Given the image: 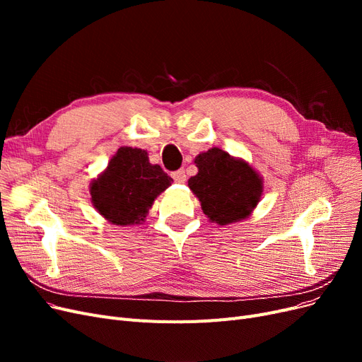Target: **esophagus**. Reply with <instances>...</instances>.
<instances>
[{
    "instance_id": "1",
    "label": "esophagus",
    "mask_w": 362,
    "mask_h": 362,
    "mask_svg": "<svg viewBox=\"0 0 362 362\" xmlns=\"http://www.w3.org/2000/svg\"><path fill=\"white\" fill-rule=\"evenodd\" d=\"M172 178H173V181H175V182H180V184H182V182H185V172H184L182 169H180V170H175V172L172 173Z\"/></svg>"
}]
</instances>
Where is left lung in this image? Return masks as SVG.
<instances>
[{"mask_svg":"<svg viewBox=\"0 0 362 362\" xmlns=\"http://www.w3.org/2000/svg\"><path fill=\"white\" fill-rule=\"evenodd\" d=\"M199 172L189 180L204 213L218 225L245 218L261 199L262 182L258 173L243 160L213 148L194 160Z\"/></svg>","mask_w":362,"mask_h":362,"instance_id":"1","label":"left lung"}]
</instances>
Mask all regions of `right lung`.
I'll use <instances>...</instances> for the list:
<instances>
[{"label": "right lung", "instance_id": "1", "mask_svg": "<svg viewBox=\"0 0 362 362\" xmlns=\"http://www.w3.org/2000/svg\"><path fill=\"white\" fill-rule=\"evenodd\" d=\"M170 184L169 175L149 163L146 151L119 148L104 173L92 182V202L112 223H141L152 202Z\"/></svg>", "mask_w": 362, "mask_h": 362}]
</instances>
